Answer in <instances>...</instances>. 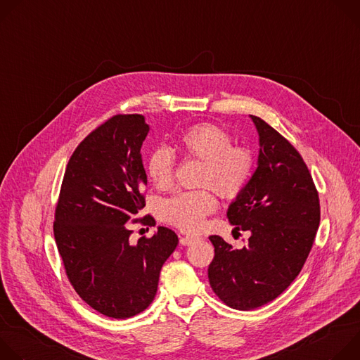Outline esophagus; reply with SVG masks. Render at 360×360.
Here are the masks:
<instances>
[{"label": "esophagus", "instance_id": "34e87169", "mask_svg": "<svg viewBox=\"0 0 360 360\" xmlns=\"http://www.w3.org/2000/svg\"><path fill=\"white\" fill-rule=\"evenodd\" d=\"M200 238L199 236H196V235H181L179 236V242H181V245H184V246H188V245H191V243H193V242H196V240H199Z\"/></svg>", "mask_w": 360, "mask_h": 360}]
</instances>
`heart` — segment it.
<instances>
[{
  "mask_svg": "<svg viewBox=\"0 0 360 360\" xmlns=\"http://www.w3.org/2000/svg\"><path fill=\"white\" fill-rule=\"evenodd\" d=\"M178 146L186 157L205 164L202 186H211L224 198L236 196L249 181L253 158L249 149L233 146L231 135L218 125L200 124L188 128L178 138ZM175 157L171 149H153L146 161V174L158 189H167L174 181ZM217 200L208 191L178 192L164 205V218L182 231H196L203 217L215 210Z\"/></svg>",
  "mask_w": 360,
  "mask_h": 360,
  "instance_id": "obj_1",
  "label": "heart"
}]
</instances>
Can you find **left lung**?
Wrapping results in <instances>:
<instances>
[{"instance_id":"left-lung-1","label":"left lung","mask_w":360,"mask_h":360,"mask_svg":"<svg viewBox=\"0 0 360 360\" xmlns=\"http://www.w3.org/2000/svg\"><path fill=\"white\" fill-rule=\"evenodd\" d=\"M249 118L259 136L258 162L226 218L233 231H249L250 236L242 249L210 236L215 246L210 283L238 311L266 304L295 281L321 221L319 196L299 152L264 120Z\"/></svg>"}]
</instances>
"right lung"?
Segmentation results:
<instances>
[{"instance_id":"right-lung-1","label":"right lung","mask_w":360,"mask_h":360,"mask_svg":"<svg viewBox=\"0 0 360 360\" xmlns=\"http://www.w3.org/2000/svg\"><path fill=\"white\" fill-rule=\"evenodd\" d=\"M148 132L139 114L117 115L92 131L67 165L56 211L54 236L71 285L95 311L115 319L146 309L179 242L167 226L129 240L131 221L145 207L141 146ZM142 221L155 224L150 217Z\"/></svg>"}]
</instances>
